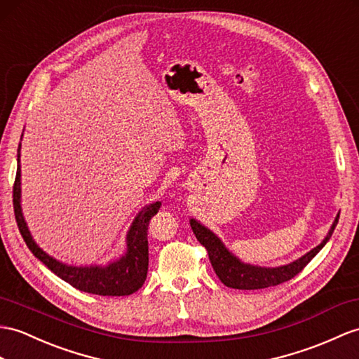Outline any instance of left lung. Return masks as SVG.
<instances>
[{
  "label": "left lung",
  "instance_id": "obj_1",
  "mask_svg": "<svg viewBox=\"0 0 359 359\" xmlns=\"http://www.w3.org/2000/svg\"><path fill=\"white\" fill-rule=\"evenodd\" d=\"M338 219L339 213L337 215L329 233L326 234V238L321 241L320 245L306 252L304 256L291 262V264L280 266H257L245 264V262H242L239 257H236L212 230L207 229V226L201 224L199 221L194 219V217L190 219V226L201 245L205 247L215 273L225 286L234 287V290H264V287L276 286L291 280L292 277L299 274L300 271L318 255V251L326 245L332 233L335 230Z\"/></svg>",
  "mask_w": 359,
  "mask_h": 359
}]
</instances>
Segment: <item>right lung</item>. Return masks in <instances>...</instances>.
<instances>
[{
    "label": "right lung",
    "mask_w": 359,
    "mask_h": 359,
    "mask_svg": "<svg viewBox=\"0 0 359 359\" xmlns=\"http://www.w3.org/2000/svg\"><path fill=\"white\" fill-rule=\"evenodd\" d=\"M22 137V135H21ZM21 143L18 146V169L13 184V208L18 229L24 242L34 257H38L43 265L72 285L79 291L95 295H130L143 286L149 265V247H147V225L151 217L158 213L161 205L160 201H155L144 205L134 217L126 234V251L118 259L111 260L108 265H68L47 255L36 242L24 219L21 208Z\"/></svg>",
    "instance_id": "obj_1"
}]
</instances>
